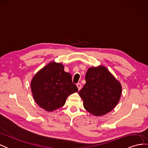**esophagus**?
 <instances>
[{"mask_svg":"<svg viewBox=\"0 0 148 148\" xmlns=\"http://www.w3.org/2000/svg\"><path fill=\"white\" fill-rule=\"evenodd\" d=\"M77 86L78 89V90H80L82 88V85L80 84H79V83L77 84Z\"/></svg>","mask_w":148,"mask_h":148,"instance_id":"esophagus-1","label":"esophagus"}]
</instances>
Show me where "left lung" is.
I'll return each instance as SVG.
<instances>
[{"instance_id":"left-lung-1","label":"left lung","mask_w":148,"mask_h":148,"mask_svg":"<svg viewBox=\"0 0 148 148\" xmlns=\"http://www.w3.org/2000/svg\"><path fill=\"white\" fill-rule=\"evenodd\" d=\"M86 84L78 92L85 110L95 116H101L114 109L119 101L122 86L103 66L89 68Z\"/></svg>"}]
</instances>
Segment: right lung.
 Listing matches in <instances>:
<instances>
[{"label":"right lung","mask_w":148,"mask_h":148,"mask_svg":"<svg viewBox=\"0 0 148 148\" xmlns=\"http://www.w3.org/2000/svg\"><path fill=\"white\" fill-rule=\"evenodd\" d=\"M34 101L42 109L52 112L63 107L67 97L78 92L70 73L61 63L51 62L38 71L31 82Z\"/></svg>","instance_id":"obj_1"}]
</instances>
